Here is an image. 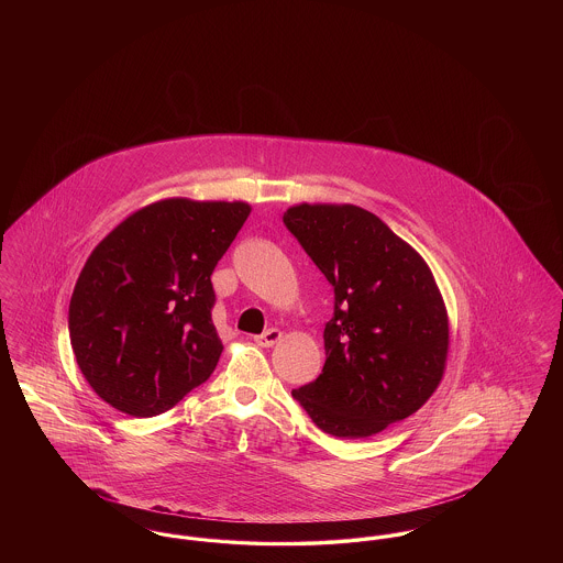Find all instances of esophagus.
<instances>
[{"mask_svg": "<svg viewBox=\"0 0 563 563\" xmlns=\"http://www.w3.org/2000/svg\"><path fill=\"white\" fill-rule=\"evenodd\" d=\"M280 338H283V333L278 329H268V331H264L262 335L255 338V344L262 346V349H272Z\"/></svg>", "mask_w": 563, "mask_h": 563, "instance_id": "esophagus-1", "label": "esophagus"}]
</instances>
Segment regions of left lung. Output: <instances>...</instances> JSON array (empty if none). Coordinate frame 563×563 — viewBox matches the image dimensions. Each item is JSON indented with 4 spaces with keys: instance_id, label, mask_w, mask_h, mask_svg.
Returning a JSON list of instances; mask_svg holds the SVG:
<instances>
[{
    "instance_id": "8db88e82",
    "label": "left lung",
    "mask_w": 563,
    "mask_h": 563,
    "mask_svg": "<svg viewBox=\"0 0 563 563\" xmlns=\"http://www.w3.org/2000/svg\"><path fill=\"white\" fill-rule=\"evenodd\" d=\"M283 223L335 294L322 374L295 388V401L340 439H365L416 413L439 386L450 346L427 262L361 207L297 205Z\"/></svg>"
}]
</instances>
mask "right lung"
<instances>
[{"label": "right lung", "instance_id": "1", "mask_svg": "<svg viewBox=\"0 0 563 563\" xmlns=\"http://www.w3.org/2000/svg\"><path fill=\"white\" fill-rule=\"evenodd\" d=\"M249 213L244 202L170 198L97 244L69 301V340L103 401L152 418L211 377L223 350L211 274Z\"/></svg>", "mask_w": 563, "mask_h": 563}]
</instances>
